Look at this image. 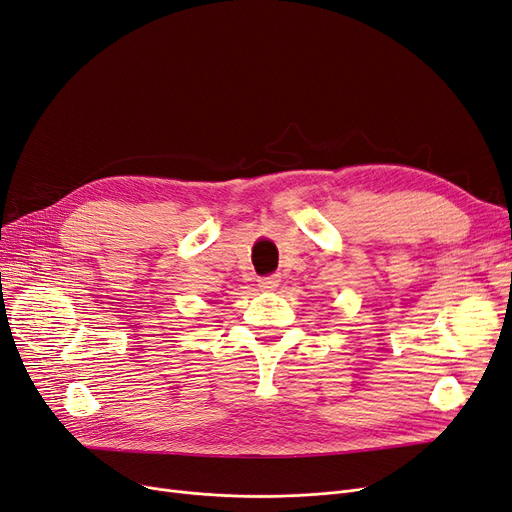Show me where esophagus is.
<instances>
[{
	"mask_svg": "<svg viewBox=\"0 0 512 512\" xmlns=\"http://www.w3.org/2000/svg\"><path fill=\"white\" fill-rule=\"evenodd\" d=\"M278 282H280V278H278L276 274L263 276V278H259V289H263V291H274V289L278 287Z\"/></svg>",
	"mask_w": 512,
	"mask_h": 512,
	"instance_id": "34e87169",
	"label": "esophagus"
}]
</instances>
